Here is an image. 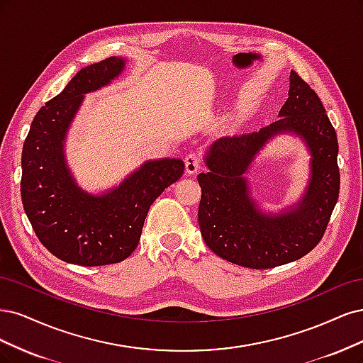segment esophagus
I'll use <instances>...</instances> for the list:
<instances>
[{
  "label": "esophagus",
  "mask_w": 363,
  "mask_h": 363,
  "mask_svg": "<svg viewBox=\"0 0 363 363\" xmlns=\"http://www.w3.org/2000/svg\"><path fill=\"white\" fill-rule=\"evenodd\" d=\"M202 167V161L201 157L196 154H189L185 157V172L189 174H194L199 172V169Z\"/></svg>",
  "instance_id": "esophagus-1"
}]
</instances>
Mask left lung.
<instances>
[{
	"mask_svg": "<svg viewBox=\"0 0 363 363\" xmlns=\"http://www.w3.org/2000/svg\"><path fill=\"white\" fill-rule=\"evenodd\" d=\"M298 136L310 152V179L302 197L284 212L265 213L248 186L255 155L277 135ZM199 226L220 258L255 270L308 255L329 223L339 196L337 138L320 98L294 71L279 119L259 131L218 138L205 154Z\"/></svg>",
	"mask_w": 363,
	"mask_h": 363,
	"instance_id": "1",
	"label": "left lung"
}]
</instances>
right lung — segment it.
<instances>
[{
  "instance_id": "obj_1",
  "label": "right lung",
  "mask_w": 363,
  "mask_h": 363,
  "mask_svg": "<svg viewBox=\"0 0 363 363\" xmlns=\"http://www.w3.org/2000/svg\"><path fill=\"white\" fill-rule=\"evenodd\" d=\"M122 57L83 67L34 116L22 147L21 197L40 242L58 259L98 267L126 259L140 241L150 205L184 173L179 158L149 160L110 190L81 189L67 166L65 142L87 93L108 86Z\"/></svg>"
}]
</instances>
